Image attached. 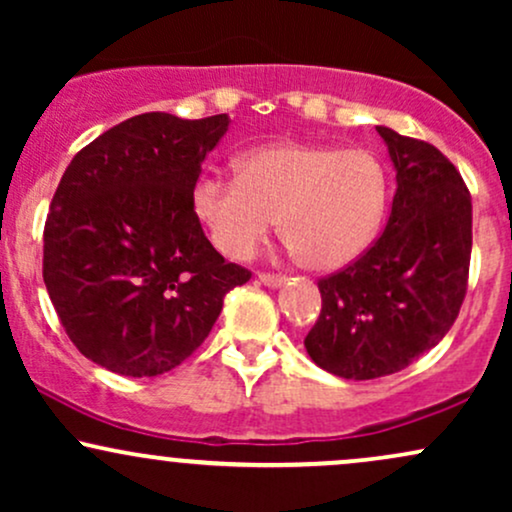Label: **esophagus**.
<instances>
[{"label": "esophagus", "mask_w": 512, "mask_h": 512, "mask_svg": "<svg viewBox=\"0 0 512 512\" xmlns=\"http://www.w3.org/2000/svg\"><path fill=\"white\" fill-rule=\"evenodd\" d=\"M284 281H286L284 276H279V274H260V284L269 286V289H279Z\"/></svg>", "instance_id": "obj_1"}]
</instances>
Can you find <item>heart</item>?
<instances>
[{
    "label": "heart",
    "instance_id": "b5f03b06",
    "mask_svg": "<svg viewBox=\"0 0 512 512\" xmlns=\"http://www.w3.org/2000/svg\"><path fill=\"white\" fill-rule=\"evenodd\" d=\"M236 178L204 175L192 211L221 255L248 260L281 236L310 269L334 272L361 257L375 238L387 199L383 161L370 149L272 142L236 158Z\"/></svg>",
    "mask_w": 512,
    "mask_h": 512
}]
</instances>
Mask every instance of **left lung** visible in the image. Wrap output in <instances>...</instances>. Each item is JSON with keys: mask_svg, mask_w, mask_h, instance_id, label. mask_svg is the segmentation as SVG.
<instances>
[{"mask_svg": "<svg viewBox=\"0 0 512 512\" xmlns=\"http://www.w3.org/2000/svg\"><path fill=\"white\" fill-rule=\"evenodd\" d=\"M397 173L383 236L317 281L322 310L305 337L320 368L373 380L407 368L457 320L472 257V197L433 144L378 127Z\"/></svg>", "mask_w": 512, "mask_h": 512, "instance_id": "obj_1", "label": "left lung"}]
</instances>
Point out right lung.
Here are the masks:
<instances>
[{
    "mask_svg": "<svg viewBox=\"0 0 512 512\" xmlns=\"http://www.w3.org/2000/svg\"><path fill=\"white\" fill-rule=\"evenodd\" d=\"M231 117L144 113L93 139L64 170L45 221L43 279L64 332L129 378L180 366L223 296L250 279L192 211L202 161Z\"/></svg>",
    "mask_w": 512,
    "mask_h": 512,
    "instance_id": "obj_1",
    "label": "right lung"
}]
</instances>
